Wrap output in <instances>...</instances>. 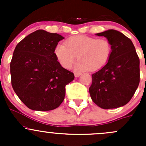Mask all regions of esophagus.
Listing matches in <instances>:
<instances>
[{"mask_svg": "<svg viewBox=\"0 0 146 146\" xmlns=\"http://www.w3.org/2000/svg\"><path fill=\"white\" fill-rule=\"evenodd\" d=\"M74 75H75V76H76V77H79V76L81 75V73H79V72H75Z\"/></svg>", "mask_w": 146, "mask_h": 146, "instance_id": "obj_1", "label": "esophagus"}]
</instances>
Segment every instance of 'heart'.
Returning <instances> with one entry per match:
<instances>
[{
  "label": "heart",
  "instance_id": "heart-1",
  "mask_svg": "<svg viewBox=\"0 0 146 146\" xmlns=\"http://www.w3.org/2000/svg\"><path fill=\"white\" fill-rule=\"evenodd\" d=\"M111 53V46L104 38L85 35L70 37L66 44H59L55 54L61 66L70 68L77 58L76 68L80 70H98L107 64Z\"/></svg>",
  "mask_w": 146,
  "mask_h": 146
}]
</instances>
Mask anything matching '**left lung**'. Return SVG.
Masks as SVG:
<instances>
[{"label": "left lung", "instance_id": "obj_1", "mask_svg": "<svg viewBox=\"0 0 146 146\" xmlns=\"http://www.w3.org/2000/svg\"><path fill=\"white\" fill-rule=\"evenodd\" d=\"M98 36L107 38L111 53L107 64L92 75V100L104 110L127 104L140 82V60L131 40L119 31L109 29Z\"/></svg>", "mask_w": 146, "mask_h": 146}]
</instances>
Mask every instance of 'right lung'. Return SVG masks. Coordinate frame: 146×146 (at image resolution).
<instances>
[{
  "label": "right lung",
  "instance_id": "obj_1",
  "mask_svg": "<svg viewBox=\"0 0 146 146\" xmlns=\"http://www.w3.org/2000/svg\"><path fill=\"white\" fill-rule=\"evenodd\" d=\"M64 37L39 29L20 41L10 62L11 84L20 100L29 109L49 111L59 107L66 85L74 74L61 66L55 48Z\"/></svg>",
  "mask_w": 146,
  "mask_h": 146
}]
</instances>
